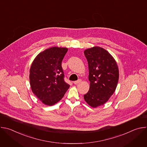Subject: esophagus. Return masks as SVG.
<instances>
[{
  "mask_svg": "<svg viewBox=\"0 0 147 147\" xmlns=\"http://www.w3.org/2000/svg\"><path fill=\"white\" fill-rule=\"evenodd\" d=\"M81 81V80H78L77 81H74L73 82H74V84H76V85H77V84H78V83H80V82Z\"/></svg>",
  "mask_w": 147,
  "mask_h": 147,
  "instance_id": "obj_1",
  "label": "esophagus"
}]
</instances>
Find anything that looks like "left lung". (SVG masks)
<instances>
[{
  "label": "left lung",
  "mask_w": 147,
  "mask_h": 147,
  "mask_svg": "<svg viewBox=\"0 0 147 147\" xmlns=\"http://www.w3.org/2000/svg\"><path fill=\"white\" fill-rule=\"evenodd\" d=\"M88 61L90 87L84 98L89 105L96 108L105 103L115 92L119 73L113 57L105 49L94 47L84 52Z\"/></svg>",
  "instance_id": "obj_1"
}]
</instances>
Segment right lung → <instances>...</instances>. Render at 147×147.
I'll return each instance as SVG.
<instances>
[{
    "instance_id": "1",
    "label": "right lung",
    "mask_w": 147,
    "mask_h": 147,
    "mask_svg": "<svg viewBox=\"0 0 147 147\" xmlns=\"http://www.w3.org/2000/svg\"><path fill=\"white\" fill-rule=\"evenodd\" d=\"M67 48L51 47L39 53L30 70L32 92L44 104L52 106L64 96L70 85L64 80L61 61Z\"/></svg>"
}]
</instances>
